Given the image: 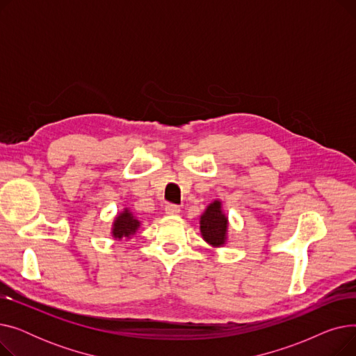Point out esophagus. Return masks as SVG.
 Masks as SVG:
<instances>
[{
	"mask_svg": "<svg viewBox=\"0 0 356 356\" xmlns=\"http://www.w3.org/2000/svg\"><path fill=\"white\" fill-rule=\"evenodd\" d=\"M164 211L167 215H179L180 213V208L177 207V204H173V203H167Z\"/></svg>",
	"mask_w": 356,
	"mask_h": 356,
	"instance_id": "1",
	"label": "esophagus"
}]
</instances>
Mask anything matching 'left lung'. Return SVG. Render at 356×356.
Segmentation results:
<instances>
[{
    "label": "left lung",
    "instance_id": "1",
    "mask_svg": "<svg viewBox=\"0 0 356 356\" xmlns=\"http://www.w3.org/2000/svg\"><path fill=\"white\" fill-rule=\"evenodd\" d=\"M200 234L212 247H222L227 242L228 218L222 212V202L213 200L200 216Z\"/></svg>",
    "mask_w": 356,
    "mask_h": 356
}]
</instances>
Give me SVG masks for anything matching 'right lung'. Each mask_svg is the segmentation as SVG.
Returning <instances> with one entry per match:
<instances>
[{
  "label": "right lung",
  "instance_id": "right-lung-1",
  "mask_svg": "<svg viewBox=\"0 0 356 356\" xmlns=\"http://www.w3.org/2000/svg\"><path fill=\"white\" fill-rule=\"evenodd\" d=\"M138 228H140V220L133 215V212H129V209L125 208L114 219L111 234L115 239H122V238L129 239L138 231Z\"/></svg>",
  "mask_w": 356,
  "mask_h": 356
}]
</instances>
